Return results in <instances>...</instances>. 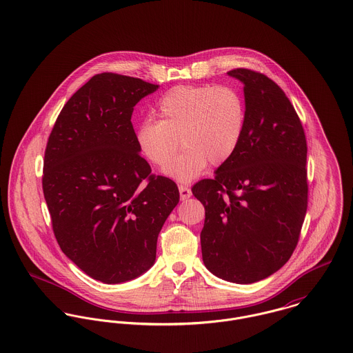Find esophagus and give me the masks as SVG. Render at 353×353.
Masks as SVG:
<instances>
[{"label": "esophagus", "instance_id": "obj_1", "mask_svg": "<svg viewBox=\"0 0 353 353\" xmlns=\"http://www.w3.org/2000/svg\"><path fill=\"white\" fill-rule=\"evenodd\" d=\"M179 190H180V199L184 201V200H188L190 196H192V192H190L188 187L185 185H179Z\"/></svg>", "mask_w": 353, "mask_h": 353}]
</instances>
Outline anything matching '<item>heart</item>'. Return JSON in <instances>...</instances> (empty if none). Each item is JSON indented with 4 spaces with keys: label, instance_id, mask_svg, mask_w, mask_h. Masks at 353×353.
I'll list each match as a JSON object with an SVG mask.
<instances>
[{
    "label": "heart",
    "instance_id": "obj_1",
    "mask_svg": "<svg viewBox=\"0 0 353 353\" xmlns=\"http://www.w3.org/2000/svg\"><path fill=\"white\" fill-rule=\"evenodd\" d=\"M159 121L145 119L137 128L141 153L163 166L181 142L186 150L163 173L183 183L197 177L208 163H227L238 150L245 129L242 94L227 85H177L163 94L157 105Z\"/></svg>",
    "mask_w": 353,
    "mask_h": 353
}]
</instances>
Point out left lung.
Instances as JSON below:
<instances>
[{"mask_svg": "<svg viewBox=\"0 0 353 353\" xmlns=\"http://www.w3.org/2000/svg\"><path fill=\"white\" fill-rule=\"evenodd\" d=\"M244 84L245 129L235 154L192 193L205 208L200 234L205 268L254 283L292 256L307 208L306 138L282 88L261 72H227Z\"/></svg>", "mask_w": 353, "mask_h": 353, "instance_id": "8db88e82", "label": "left lung"}]
</instances>
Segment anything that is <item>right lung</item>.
Segmentation results:
<instances>
[{
	"label": "right lung",
	"instance_id": "right-lung-1",
	"mask_svg": "<svg viewBox=\"0 0 353 353\" xmlns=\"http://www.w3.org/2000/svg\"><path fill=\"white\" fill-rule=\"evenodd\" d=\"M157 84L103 72L68 99L48 138L43 192L61 251L103 283L132 281L156 261L180 200L139 156L132 114Z\"/></svg>",
	"mask_w": 353,
	"mask_h": 353
}]
</instances>
